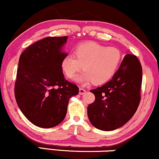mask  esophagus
<instances>
[{
  "label": "esophagus",
  "instance_id": "1",
  "mask_svg": "<svg viewBox=\"0 0 159 159\" xmlns=\"http://www.w3.org/2000/svg\"><path fill=\"white\" fill-rule=\"evenodd\" d=\"M79 92H80V95H83V94H85L86 91H85V89H81V88H80V89H79Z\"/></svg>",
  "mask_w": 159,
  "mask_h": 159
}]
</instances>
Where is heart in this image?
<instances>
[{
  "mask_svg": "<svg viewBox=\"0 0 159 159\" xmlns=\"http://www.w3.org/2000/svg\"><path fill=\"white\" fill-rule=\"evenodd\" d=\"M74 56H66L62 60V68L66 76L71 79L83 67L85 71L76 80L83 84L92 82L94 85L107 83L116 71L121 60V53L118 48L94 42L78 46Z\"/></svg>",
  "mask_w": 159,
  "mask_h": 159,
  "instance_id": "b5f03b06",
  "label": "heart"
}]
</instances>
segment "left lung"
Masks as SVG:
<instances>
[{"label": "left lung", "instance_id": "1", "mask_svg": "<svg viewBox=\"0 0 159 159\" xmlns=\"http://www.w3.org/2000/svg\"><path fill=\"white\" fill-rule=\"evenodd\" d=\"M142 68L136 55L126 54L112 79L91 90L95 101L88 107V116L96 128L116 130L136 113L141 100Z\"/></svg>", "mask_w": 159, "mask_h": 159}]
</instances>
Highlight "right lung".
<instances>
[{
	"label": "right lung",
	"mask_w": 159,
	"mask_h": 159,
	"mask_svg": "<svg viewBox=\"0 0 159 159\" xmlns=\"http://www.w3.org/2000/svg\"><path fill=\"white\" fill-rule=\"evenodd\" d=\"M68 37H48L29 46L20 54L15 83L19 108L32 124L50 128L66 117L69 99L79 88L64 78L61 52Z\"/></svg>",
	"instance_id": "obj_1"
}]
</instances>
